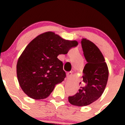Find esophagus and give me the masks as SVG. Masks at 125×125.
<instances>
[{
  "instance_id": "obj_1",
  "label": "esophagus",
  "mask_w": 125,
  "mask_h": 125,
  "mask_svg": "<svg viewBox=\"0 0 125 125\" xmlns=\"http://www.w3.org/2000/svg\"><path fill=\"white\" fill-rule=\"evenodd\" d=\"M71 75H72L71 72H68V73H67V74H66V77H67L68 79H69L71 77Z\"/></svg>"
}]
</instances>
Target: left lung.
I'll return each instance as SVG.
<instances>
[{
    "instance_id": "8db88e82",
    "label": "left lung",
    "mask_w": 125,
    "mask_h": 125,
    "mask_svg": "<svg viewBox=\"0 0 125 125\" xmlns=\"http://www.w3.org/2000/svg\"><path fill=\"white\" fill-rule=\"evenodd\" d=\"M81 44L87 62L83 70L85 84L74 96L68 97L71 104L77 106L88 105L99 99L104 92L109 75L108 66L99 48L86 39H82Z\"/></svg>"
}]
</instances>
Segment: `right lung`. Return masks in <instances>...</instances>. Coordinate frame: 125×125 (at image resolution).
I'll list each match as a JSON object with an SVG mask.
<instances>
[{
    "label": "right lung",
    "instance_id": "right-lung-1",
    "mask_svg": "<svg viewBox=\"0 0 125 125\" xmlns=\"http://www.w3.org/2000/svg\"><path fill=\"white\" fill-rule=\"evenodd\" d=\"M78 45L48 31L39 35L26 46L17 63V76L23 91L35 100L46 99L66 73L57 58Z\"/></svg>",
    "mask_w": 125,
    "mask_h": 125
}]
</instances>
